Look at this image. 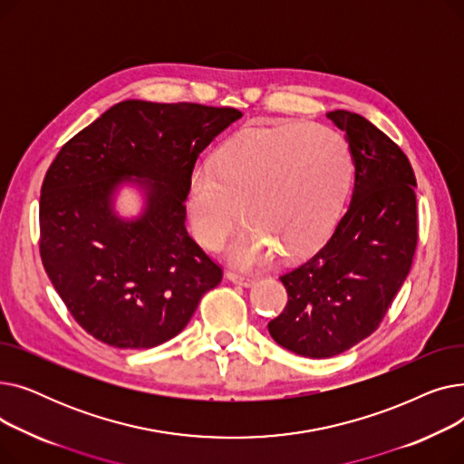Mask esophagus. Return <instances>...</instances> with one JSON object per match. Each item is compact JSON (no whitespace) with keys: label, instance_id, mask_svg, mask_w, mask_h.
Segmentation results:
<instances>
[{"label":"esophagus","instance_id":"esophagus-1","mask_svg":"<svg viewBox=\"0 0 464 464\" xmlns=\"http://www.w3.org/2000/svg\"><path fill=\"white\" fill-rule=\"evenodd\" d=\"M227 278H229L233 284L245 285V287H248V285H252V284L256 282V278L246 276V275H238V273H235V271H229V273H227Z\"/></svg>","mask_w":464,"mask_h":464}]
</instances>
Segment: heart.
Instances as JSON below:
<instances>
[{"instance_id": "1", "label": "heart", "mask_w": 464, "mask_h": 464, "mask_svg": "<svg viewBox=\"0 0 464 464\" xmlns=\"http://www.w3.org/2000/svg\"><path fill=\"white\" fill-rule=\"evenodd\" d=\"M353 161L346 139L325 126H248L212 154L188 188L195 237L218 250L238 222L248 231L231 246V259L252 265L275 252L301 259L331 237L352 186Z\"/></svg>"}]
</instances>
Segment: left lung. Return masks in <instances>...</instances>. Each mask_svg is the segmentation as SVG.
Instances as JSON below:
<instances>
[{
  "instance_id": "left-lung-1",
  "label": "left lung",
  "mask_w": 464,
  "mask_h": 464,
  "mask_svg": "<svg viewBox=\"0 0 464 464\" xmlns=\"http://www.w3.org/2000/svg\"><path fill=\"white\" fill-rule=\"evenodd\" d=\"M327 116L350 142L352 203L325 245L280 276L287 304L269 322L280 346L312 359L343 353L380 327L418 246L416 175L401 146L355 112Z\"/></svg>"
}]
</instances>
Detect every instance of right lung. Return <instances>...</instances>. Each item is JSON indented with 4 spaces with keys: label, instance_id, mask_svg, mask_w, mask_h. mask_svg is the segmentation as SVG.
I'll list each match as a JSON object with an SVG mask.
<instances>
[{
    "label": "right lung",
    "instance_id": "right-lung-1",
    "mask_svg": "<svg viewBox=\"0 0 464 464\" xmlns=\"http://www.w3.org/2000/svg\"><path fill=\"white\" fill-rule=\"evenodd\" d=\"M242 112L128 100L69 139L39 199V254L75 322L112 348L177 336L224 271L184 226L195 161ZM144 179L147 210L112 212L120 179Z\"/></svg>",
    "mask_w": 464,
    "mask_h": 464
}]
</instances>
